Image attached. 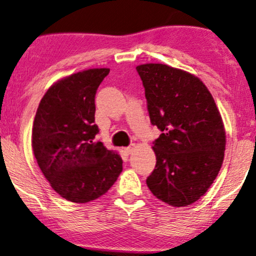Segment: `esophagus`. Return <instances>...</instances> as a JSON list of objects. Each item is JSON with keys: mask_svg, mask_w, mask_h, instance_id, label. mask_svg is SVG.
I'll return each mask as SVG.
<instances>
[{"mask_svg": "<svg viewBox=\"0 0 256 256\" xmlns=\"http://www.w3.org/2000/svg\"><path fill=\"white\" fill-rule=\"evenodd\" d=\"M134 145L132 144L131 146H128V148H125L124 151H125L126 153H128V154H131V153L134 152Z\"/></svg>", "mask_w": 256, "mask_h": 256, "instance_id": "esophagus-1", "label": "esophagus"}]
</instances>
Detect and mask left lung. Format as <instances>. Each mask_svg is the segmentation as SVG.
<instances>
[{
    "label": "left lung",
    "mask_w": 256,
    "mask_h": 256,
    "mask_svg": "<svg viewBox=\"0 0 256 256\" xmlns=\"http://www.w3.org/2000/svg\"><path fill=\"white\" fill-rule=\"evenodd\" d=\"M145 88L156 164L146 179L153 196L174 207L207 192L224 162L226 132L212 94L199 78L166 64L137 66Z\"/></svg>",
    "instance_id": "obj_1"
}]
</instances>
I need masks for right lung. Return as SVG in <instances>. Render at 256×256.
Instances as JSON below:
<instances>
[{"mask_svg": "<svg viewBox=\"0 0 256 256\" xmlns=\"http://www.w3.org/2000/svg\"><path fill=\"white\" fill-rule=\"evenodd\" d=\"M110 69H88L57 80L44 94L32 145L40 171L64 199L84 204L108 192L122 171V156L94 142V96Z\"/></svg>", "mask_w": 256, "mask_h": 256, "instance_id": "right-lung-1", "label": "right lung"}]
</instances>
